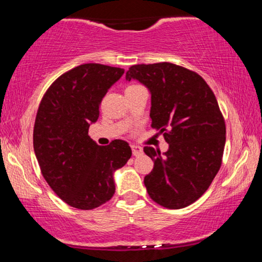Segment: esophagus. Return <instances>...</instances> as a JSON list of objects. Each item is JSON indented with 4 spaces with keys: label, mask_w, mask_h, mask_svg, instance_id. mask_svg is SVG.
<instances>
[{
    "label": "esophagus",
    "mask_w": 262,
    "mask_h": 262,
    "mask_svg": "<svg viewBox=\"0 0 262 262\" xmlns=\"http://www.w3.org/2000/svg\"><path fill=\"white\" fill-rule=\"evenodd\" d=\"M132 152H133L134 156H140L143 154V148H140V146H137V145H132Z\"/></svg>",
    "instance_id": "obj_1"
}]
</instances>
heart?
Returning <instances> with one entry per match:
<instances>
[{"instance_id":"b5f03b06","label":"heart","mask_w":262,"mask_h":262,"mask_svg":"<svg viewBox=\"0 0 262 262\" xmlns=\"http://www.w3.org/2000/svg\"><path fill=\"white\" fill-rule=\"evenodd\" d=\"M135 86H138V85H129L127 89H132V87H135Z\"/></svg>"}]
</instances>
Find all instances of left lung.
I'll use <instances>...</instances> for the list:
<instances>
[{
    "label": "left lung",
    "mask_w": 262,
    "mask_h": 262,
    "mask_svg": "<svg viewBox=\"0 0 262 262\" xmlns=\"http://www.w3.org/2000/svg\"><path fill=\"white\" fill-rule=\"evenodd\" d=\"M127 80H139L151 92V127L169 150L145 146L154 169L144 179L154 202L180 209L200 198L222 166L225 122L217 98L201 75L171 62L133 65Z\"/></svg>",
    "instance_id": "obj_1"
}]
</instances>
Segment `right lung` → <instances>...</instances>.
Returning <instances> with one entry per match:
<instances>
[{
	"mask_svg": "<svg viewBox=\"0 0 262 262\" xmlns=\"http://www.w3.org/2000/svg\"><path fill=\"white\" fill-rule=\"evenodd\" d=\"M124 70L82 64L66 71L44 93L35 117L33 146L41 175L58 196L77 209L102 206L116 192L113 172L132 156L127 141L101 146L89 137L102 98Z\"/></svg>",
	"mask_w": 262,
	"mask_h": 262,
	"instance_id": "obj_1",
	"label": "right lung"
}]
</instances>
